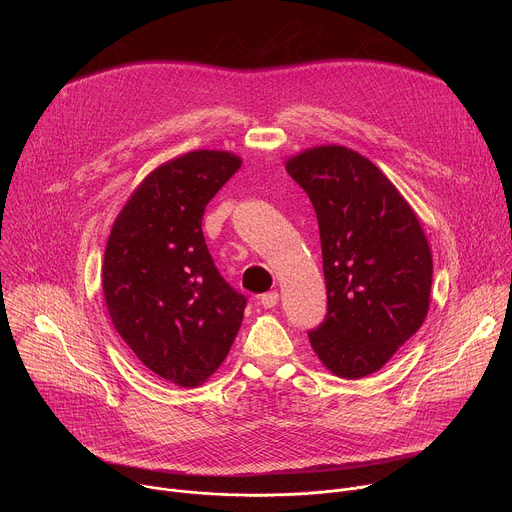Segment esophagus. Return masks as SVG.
Listing matches in <instances>:
<instances>
[{"label":"esophagus","instance_id":"1","mask_svg":"<svg viewBox=\"0 0 512 512\" xmlns=\"http://www.w3.org/2000/svg\"><path fill=\"white\" fill-rule=\"evenodd\" d=\"M277 302H279V294L277 291H267V294H263V296H259V304L263 306V308H275L277 306Z\"/></svg>","mask_w":512,"mask_h":512}]
</instances>
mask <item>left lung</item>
Wrapping results in <instances>:
<instances>
[{
	"instance_id": "8db88e82",
	"label": "left lung",
	"mask_w": 512,
	"mask_h": 512,
	"mask_svg": "<svg viewBox=\"0 0 512 512\" xmlns=\"http://www.w3.org/2000/svg\"><path fill=\"white\" fill-rule=\"evenodd\" d=\"M310 196L320 227L326 320L310 344L342 379L377 373L429 312L427 237L395 184L344 145H316L285 160Z\"/></svg>"
}]
</instances>
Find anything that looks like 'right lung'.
I'll return each instance as SVG.
<instances>
[{"mask_svg": "<svg viewBox=\"0 0 512 512\" xmlns=\"http://www.w3.org/2000/svg\"><path fill=\"white\" fill-rule=\"evenodd\" d=\"M223 150L160 164L117 214L103 259V298L119 336L158 377L208 381L241 328L245 296L221 277L202 235L210 198L241 168Z\"/></svg>", "mask_w": 512, "mask_h": 512, "instance_id": "1", "label": "right lung"}]
</instances>
